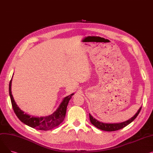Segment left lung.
Returning <instances> with one entry per match:
<instances>
[{
  "mask_svg": "<svg viewBox=\"0 0 153 153\" xmlns=\"http://www.w3.org/2000/svg\"><path fill=\"white\" fill-rule=\"evenodd\" d=\"M141 107L140 108L138 111L132 118L129 119L128 120H126L125 122H122V123H105L100 122L96 119L94 118L93 117L89 114V118H90V121L91 123L94 125L95 127H97L99 129L103 131H114L116 130H118L123 128L128 125H129L130 123H131L133 120L137 117L140 112L141 111Z\"/></svg>",
  "mask_w": 153,
  "mask_h": 153,
  "instance_id": "left-lung-1",
  "label": "left lung"
}]
</instances>
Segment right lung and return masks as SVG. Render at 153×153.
Instances as JSON below:
<instances>
[{
	"label": "right lung",
	"mask_w": 153,
	"mask_h": 153,
	"mask_svg": "<svg viewBox=\"0 0 153 153\" xmlns=\"http://www.w3.org/2000/svg\"><path fill=\"white\" fill-rule=\"evenodd\" d=\"M12 80V78L11 79L9 83V95L12 102V105L15 115H17L22 122L31 128H35V129L45 131L50 130L52 128L58 126L62 122L64 118H65L68 103L71 99L72 96L74 94H72L67 96V97H64L58 108L53 114L43 117H31L30 115L24 113V111H23L16 104L11 91Z\"/></svg>",
	"instance_id": "right-lung-1"
}]
</instances>
